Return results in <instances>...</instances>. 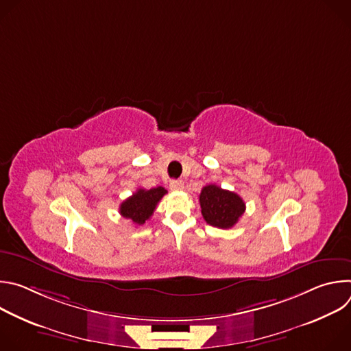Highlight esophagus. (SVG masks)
<instances>
[{
	"label": "esophagus",
	"instance_id": "obj_1",
	"mask_svg": "<svg viewBox=\"0 0 351 351\" xmlns=\"http://www.w3.org/2000/svg\"><path fill=\"white\" fill-rule=\"evenodd\" d=\"M183 186H184V183H183V180H180V179H178V180H171V183H169V187H171L172 190H182Z\"/></svg>",
	"mask_w": 351,
	"mask_h": 351
}]
</instances>
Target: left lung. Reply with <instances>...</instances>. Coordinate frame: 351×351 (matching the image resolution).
I'll use <instances>...</instances> for the list:
<instances>
[{"label":"left lung","mask_w":351,"mask_h":351,"mask_svg":"<svg viewBox=\"0 0 351 351\" xmlns=\"http://www.w3.org/2000/svg\"><path fill=\"white\" fill-rule=\"evenodd\" d=\"M198 202L206 222L219 229L234 226L245 211V204L239 194L217 184L203 187Z\"/></svg>","instance_id":"obj_1"}]
</instances>
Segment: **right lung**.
I'll return each instance as SVG.
<instances>
[{
    "label": "right lung",
    "mask_w": 351,
    "mask_h": 351,
    "mask_svg": "<svg viewBox=\"0 0 351 351\" xmlns=\"http://www.w3.org/2000/svg\"><path fill=\"white\" fill-rule=\"evenodd\" d=\"M165 194L167 190L161 186L149 190L138 189L121 204L119 214L123 218L130 219L134 225L140 226L145 223L147 219L152 218L157 204Z\"/></svg>",
    "instance_id": "right-lung-1"
}]
</instances>
